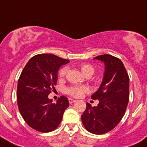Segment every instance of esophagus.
Masks as SVG:
<instances>
[{"mask_svg": "<svg viewBox=\"0 0 147 147\" xmlns=\"http://www.w3.org/2000/svg\"><path fill=\"white\" fill-rule=\"evenodd\" d=\"M76 100H74V99H71V98H69V104H73L74 102H76Z\"/></svg>", "mask_w": 147, "mask_h": 147, "instance_id": "obj_1", "label": "esophagus"}]
</instances>
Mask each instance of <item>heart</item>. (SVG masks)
<instances>
[{
  "label": "heart",
  "mask_w": 147,
  "mask_h": 147,
  "mask_svg": "<svg viewBox=\"0 0 147 147\" xmlns=\"http://www.w3.org/2000/svg\"><path fill=\"white\" fill-rule=\"evenodd\" d=\"M80 69L82 71V73L85 76H92L94 72V68L93 65L88 63H82L80 65ZM68 71V68L67 67H62L58 71V78L60 80H62L65 77ZM88 91L87 88L85 86H76V85H72L65 88V93L69 94L70 96L74 97V98H79L84 93L87 92Z\"/></svg>",
  "instance_id": "heart-1"
}]
</instances>
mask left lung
<instances>
[{"instance_id": "1", "label": "left lung", "mask_w": 147, "mask_h": 147, "mask_svg": "<svg viewBox=\"0 0 147 147\" xmlns=\"http://www.w3.org/2000/svg\"><path fill=\"white\" fill-rule=\"evenodd\" d=\"M105 62L103 82L93 100H99L96 107L86 103L82 115L85 129L94 134H104L113 130L125 114L129 100V76L123 62L111 55L104 54L94 58Z\"/></svg>"}]
</instances>
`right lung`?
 I'll return each mask as SVG.
<instances>
[{"label":"right lung","instance_id":"add662e5","mask_svg":"<svg viewBox=\"0 0 147 147\" xmlns=\"http://www.w3.org/2000/svg\"><path fill=\"white\" fill-rule=\"evenodd\" d=\"M69 59L53 54H39L29 60L23 69L17 85V105L27 124L39 132L55 130L61 123L69 103L61 96L53 104L48 95L57 82L58 69Z\"/></svg>","mask_w":147,"mask_h":147}]
</instances>
